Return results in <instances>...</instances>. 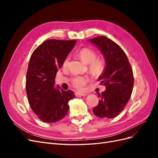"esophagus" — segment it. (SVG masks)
Wrapping results in <instances>:
<instances>
[{"label": "esophagus", "instance_id": "esophagus-1", "mask_svg": "<svg viewBox=\"0 0 158 158\" xmlns=\"http://www.w3.org/2000/svg\"><path fill=\"white\" fill-rule=\"evenodd\" d=\"M75 95L76 96H78V95H80V96H85V95H87L86 93H84V92H76L75 93Z\"/></svg>", "mask_w": 158, "mask_h": 158}]
</instances>
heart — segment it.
<instances>
[{
  "mask_svg": "<svg viewBox=\"0 0 158 158\" xmlns=\"http://www.w3.org/2000/svg\"><path fill=\"white\" fill-rule=\"evenodd\" d=\"M78 56L85 64H88L89 73L93 76H101L106 69V63L103 59L97 58L98 54L95 51L89 48H82L78 52ZM69 56L63 61V67H67L69 63ZM88 78L83 76H75L72 78V84L77 89H81L86 84Z\"/></svg>",
  "mask_w": 158,
  "mask_h": 158,
  "instance_id": "obj_1",
  "label": "heart"
}]
</instances>
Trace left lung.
<instances>
[{
    "label": "left lung",
    "mask_w": 158,
    "mask_h": 158,
    "mask_svg": "<svg viewBox=\"0 0 158 158\" xmlns=\"http://www.w3.org/2000/svg\"><path fill=\"white\" fill-rule=\"evenodd\" d=\"M89 41L97 46L106 60V69L98 80L106 89L98 94L101 98L93 113L100 118H112L122 112L131 96L132 69L125 52L116 43L105 36L94 37Z\"/></svg>",
    "instance_id": "obj_1"
}]
</instances>
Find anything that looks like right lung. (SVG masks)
I'll return each instance as SVG.
<instances>
[{
	"instance_id": "right-lung-1",
	"label": "right lung",
	"mask_w": 158,
	"mask_h": 158,
	"mask_svg": "<svg viewBox=\"0 0 158 158\" xmlns=\"http://www.w3.org/2000/svg\"><path fill=\"white\" fill-rule=\"evenodd\" d=\"M76 40H49L38 46L30 57L26 89L32 111L40 120L55 123L69 110V102L74 98L72 90L55 88L58 69L76 44Z\"/></svg>"
}]
</instances>
